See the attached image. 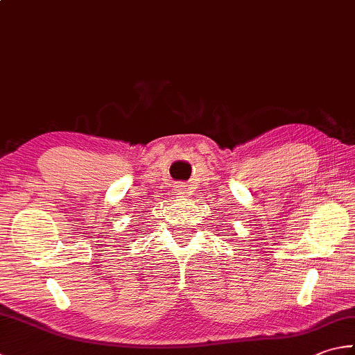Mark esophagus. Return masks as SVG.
Instances as JSON below:
<instances>
[{"label":"esophagus","instance_id":"1","mask_svg":"<svg viewBox=\"0 0 355 355\" xmlns=\"http://www.w3.org/2000/svg\"><path fill=\"white\" fill-rule=\"evenodd\" d=\"M176 193H178V195H180V196H185L187 193H189V189H187V184L179 182L176 185Z\"/></svg>","mask_w":355,"mask_h":355}]
</instances>
